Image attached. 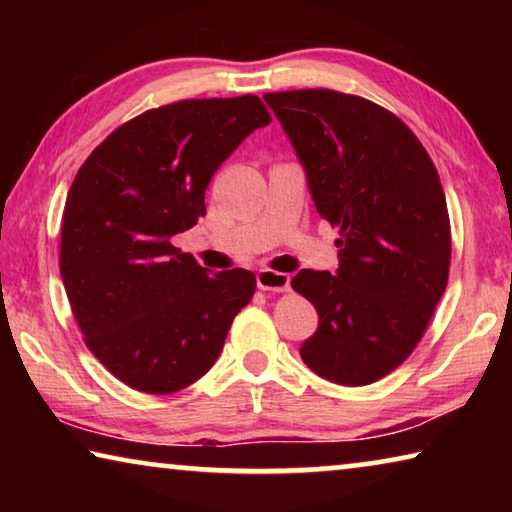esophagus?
<instances>
[{"label":"esophagus","mask_w":512,"mask_h":512,"mask_svg":"<svg viewBox=\"0 0 512 512\" xmlns=\"http://www.w3.org/2000/svg\"><path fill=\"white\" fill-rule=\"evenodd\" d=\"M289 284V273L273 271V268H262V271L257 273V287L262 291H287Z\"/></svg>","instance_id":"1"}]
</instances>
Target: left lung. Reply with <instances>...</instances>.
Here are the masks:
<instances>
[{"label": "left lung", "instance_id": "left-lung-1", "mask_svg": "<svg viewBox=\"0 0 512 512\" xmlns=\"http://www.w3.org/2000/svg\"><path fill=\"white\" fill-rule=\"evenodd\" d=\"M264 99L318 214L341 228L336 275L302 268L291 280L318 311L300 357L334 384H372L420 343L447 287L452 230L438 171L411 128L368 99L336 90Z\"/></svg>", "mask_w": 512, "mask_h": 512}]
</instances>
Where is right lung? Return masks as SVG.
Wrapping results in <instances>:
<instances>
[{"label":"right lung","mask_w":512,"mask_h":512,"mask_svg":"<svg viewBox=\"0 0 512 512\" xmlns=\"http://www.w3.org/2000/svg\"><path fill=\"white\" fill-rule=\"evenodd\" d=\"M271 124L259 97L187 99L112 131L69 187L60 275L85 345L135 391L169 395L214 366L255 275L207 268L171 244L205 216L223 160Z\"/></svg>","instance_id":"add662e5"}]
</instances>
